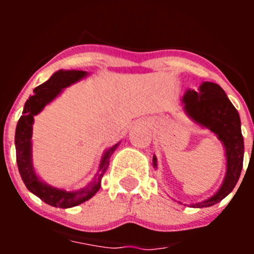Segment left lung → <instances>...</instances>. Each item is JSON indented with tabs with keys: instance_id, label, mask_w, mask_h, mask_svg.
<instances>
[{
	"instance_id": "8db88e82",
	"label": "left lung",
	"mask_w": 254,
	"mask_h": 254,
	"mask_svg": "<svg viewBox=\"0 0 254 254\" xmlns=\"http://www.w3.org/2000/svg\"><path fill=\"white\" fill-rule=\"evenodd\" d=\"M182 102L185 112L190 120L202 128L210 129L221 141L225 149L226 173L223 185L214 196L205 201L192 203V207H210L225 198L239 181L244 158V141L241 129V117L225 91L217 84L205 81L197 90L188 89ZM158 159L154 155L152 165L158 168ZM181 203V202H179Z\"/></svg>"
}]
</instances>
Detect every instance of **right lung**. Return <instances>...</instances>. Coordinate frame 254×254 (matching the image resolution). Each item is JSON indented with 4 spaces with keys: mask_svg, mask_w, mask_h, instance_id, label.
Wrapping results in <instances>:
<instances>
[{
    "mask_svg": "<svg viewBox=\"0 0 254 254\" xmlns=\"http://www.w3.org/2000/svg\"><path fill=\"white\" fill-rule=\"evenodd\" d=\"M89 73L77 69H60L51 76L48 81L34 89V95L29 96L24 105L22 116L20 117L15 132V147H16V161L20 176L26 188L31 193L39 197L42 201L55 207L69 208L90 199L100 190V181L109 165V159L116 151L120 142H117L103 154L99 170L95 178L85 188L78 190H64L56 188L43 182L35 173L33 167L31 155V136H33V123L34 117L43 111L44 107L57 98L64 89L85 78Z\"/></svg>",
    "mask_w": 254,
    "mask_h": 254,
    "instance_id": "right-lung-1",
    "label": "right lung"
}]
</instances>
